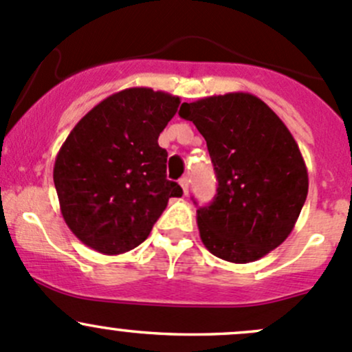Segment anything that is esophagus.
<instances>
[{"mask_svg":"<svg viewBox=\"0 0 352 352\" xmlns=\"http://www.w3.org/2000/svg\"><path fill=\"white\" fill-rule=\"evenodd\" d=\"M179 184H180V187H182L184 194L189 192V179H187V177H182V179L179 180Z\"/></svg>","mask_w":352,"mask_h":352,"instance_id":"obj_1","label":"esophagus"}]
</instances>
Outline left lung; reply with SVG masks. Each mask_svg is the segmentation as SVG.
Returning <instances> with one entry per match:
<instances>
[{
    "label": "left lung",
    "instance_id": "1",
    "mask_svg": "<svg viewBox=\"0 0 352 352\" xmlns=\"http://www.w3.org/2000/svg\"><path fill=\"white\" fill-rule=\"evenodd\" d=\"M179 116L204 136L218 194L197 209L204 247L233 264L258 261L294 228L308 172L293 134L265 102L245 91L182 104Z\"/></svg>",
    "mask_w": 352,
    "mask_h": 352
}]
</instances>
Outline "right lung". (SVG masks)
Returning a JSON list of instances; mask_svg holds the SVG:
<instances>
[{"instance_id":"right-lung-1","label":"right lung","mask_w":352,"mask_h":352,"mask_svg":"<svg viewBox=\"0 0 352 352\" xmlns=\"http://www.w3.org/2000/svg\"><path fill=\"white\" fill-rule=\"evenodd\" d=\"M180 98L146 87L126 88L95 105L73 127L54 163V186L66 225L105 255L133 250L150 235L170 197L166 151L158 136Z\"/></svg>"}]
</instances>
